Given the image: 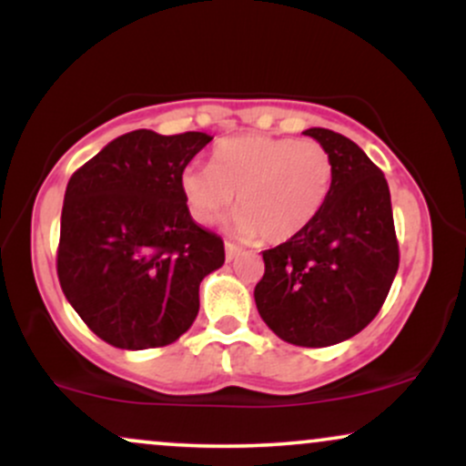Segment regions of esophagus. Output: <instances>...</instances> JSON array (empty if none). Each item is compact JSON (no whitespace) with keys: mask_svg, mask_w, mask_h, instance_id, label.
<instances>
[{"mask_svg":"<svg viewBox=\"0 0 466 466\" xmlns=\"http://www.w3.org/2000/svg\"><path fill=\"white\" fill-rule=\"evenodd\" d=\"M243 248H238V245H234V243H229V240H226V258L228 260H234V258H238L240 254H243Z\"/></svg>","mask_w":466,"mask_h":466,"instance_id":"1","label":"esophagus"}]
</instances>
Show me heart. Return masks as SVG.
Segmentation results:
<instances>
[{"label":"heart","instance_id":"1","mask_svg":"<svg viewBox=\"0 0 466 466\" xmlns=\"http://www.w3.org/2000/svg\"><path fill=\"white\" fill-rule=\"evenodd\" d=\"M333 181V157L319 142L237 136L217 144L212 166L190 164L181 173V190L192 218L203 226L226 215L237 195L234 232L278 245L313 226Z\"/></svg>","mask_w":466,"mask_h":466}]
</instances>
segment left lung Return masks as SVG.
I'll list each match as a JSON object with an SVG mask.
<instances>
[{
    "instance_id": "8db88e82",
    "label": "left lung",
    "mask_w": 466,
    "mask_h": 466,
    "mask_svg": "<svg viewBox=\"0 0 466 466\" xmlns=\"http://www.w3.org/2000/svg\"><path fill=\"white\" fill-rule=\"evenodd\" d=\"M304 136L333 157V190L307 232L263 251L254 300L280 339L324 349L381 311L399 269V240L381 168L341 133L315 127Z\"/></svg>"
}]
</instances>
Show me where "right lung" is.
<instances>
[{
	"label": "right lung",
	"mask_w": 466,
	"mask_h": 466,
	"mask_svg": "<svg viewBox=\"0 0 466 466\" xmlns=\"http://www.w3.org/2000/svg\"><path fill=\"white\" fill-rule=\"evenodd\" d=\"M212 137L137 129L69 177L56 274L74 311L116 349L173 344L199 313V285L226 263L192 221L181 173Z\"/></svg>",
	"instance_id": "right-lung-1"
}]
</instances>
